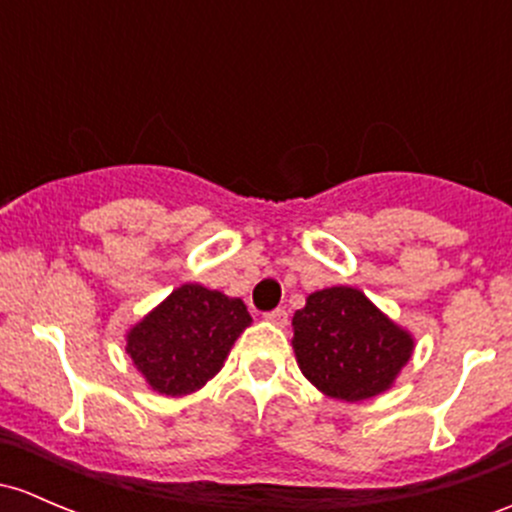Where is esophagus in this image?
I'll return each mask as SVG.
<instances>
[{
  "instance_id": "1",
  "label": "esophagus",
  "mask_w": 512,
  "mask_h": 512,
  "mask_svg": "<svg viewBox=\"0 0 512 512\" xmlns=\"http://www.w3.org/2000/svg\"><path fill=\"white\" fill-rule=\"evenodd\" d=\"M265 321H270V324H274V326H287V321H289V314L284 309H274V311H270V314H265Z\"/></svg>"
}]
</instances>
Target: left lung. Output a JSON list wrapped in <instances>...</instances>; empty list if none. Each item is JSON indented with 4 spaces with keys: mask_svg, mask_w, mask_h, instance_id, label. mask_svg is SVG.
Returning a JSON list of instances; mask_svg holds the SVG:
<instances>
[{
    "mask_svg": "<svg viewBox=\"0 0 512 512\" xmlns=\"http://www.w3.org/2000/svg\"><path fill=\"white\" fill-rule=\"evenodd\" d=\"M299 370L333 400L383 395L412 358L414 338L355 287H328L306 297L292 319Z\"/></svg>",
    "mask_w": 512,
    "mask_h": 512,
    "instance_id": "8db88e82",
    "label": "left lung"
}]
</instances>
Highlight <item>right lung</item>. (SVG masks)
Listing matches in <instances>:
<instances>
[{
    "instance_id": "obj_1",
    "label": "right lung",
    "mask_w": 512,
    "mask_h": 512,
    "mask_svg": "<svg viewBox=\"0 0 512 512\" xmlns=\"http://www.w3.org/2000/svg\"><path fill=\"white\" fill-rule=\"evenodd\" d=\"M250 324L242 299L188 282L129 328L125 351L152 390L184 397L218 375Z\"/></svg>"
}]
</instances>
